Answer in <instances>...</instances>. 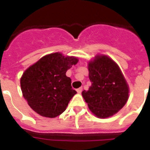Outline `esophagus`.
Listing matches in <instances>:
<instances>
[{
  "instance_id": "1",
  "label": "esophagus",
  "mask_w": 150,
  "mask_h": 150,
  "mask_svg": "<svg viewBox=\"0 0 150 150\" xmlns=\"http://www.w3.org/2000/svg\"><path fill=\"white\" fill-rule=\"evenodd\" d=\"M76 91H77L78 94H81V92H82V87H80V88H78V89H76Z\"/></svg>"
}]
</instances>
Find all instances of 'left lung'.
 <instances>
[{"instance_id":"8db88e82","label":"left lung","mask_w":150,"mask_h":150,"mask_svg":"<svg viewBox=\"0 0 150 150\" xmlns=\"http://www.w3.org/2000/svg\"><path fill=\"white\" fill-rule=\"evenodd\" d=\"M91 86L82 95L90 110L98 118L112 116L123 108L129 87L118 66L106 56H96L88 64Z\"/></svg>"}]
</instances>
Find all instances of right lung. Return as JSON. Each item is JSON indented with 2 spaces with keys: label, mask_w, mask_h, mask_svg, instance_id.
I'll list each match as a JSON object with an SVG mask.
<instances>
[{
  "label": "right lung",
  "mask_w": 150,
  "mask_h": 150,
  "mask_svg": "<svg viewBox=\"0 0 150 150\" xmlns=\"http://www.w3.org/2000/svg\"><path fill=\"white\" fill-rule=\"evenodd\" d=\"M77 62L76 57L56 52L43 56L25 71L21 78V91L35 112L55 118L65 111L76 94L66 73Z\"/></svg>",
  "instance_id": "1"
}]
</instances>
